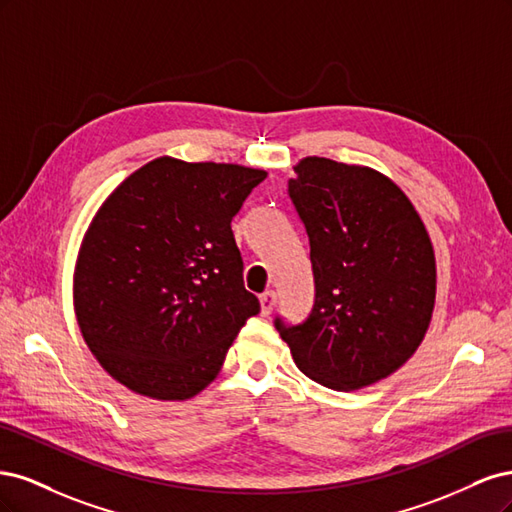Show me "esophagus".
<instances>
[{"instance_id": "obj_1", "label": "esophagus", "mask_w": 512, "mask_h": 512, "mask_svg": "<svg viewBox=\"0 0 512 512\" xmlns=\"http://www.w3.org/2000/svg\"><path fill=\"white\" fill-rule=\"evenodd\" d=\"M258 299H260V314L262 316H269L273 305H275V292L273 290H265Z\"/></svg>"}]
</instances>
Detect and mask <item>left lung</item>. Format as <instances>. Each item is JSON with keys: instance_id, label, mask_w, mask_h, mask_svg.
Masks as SVG:
<instances>
[{"instance_id": "8db88e82", "label": "left lung", "mask_w": 512, "mask_h": 512, "mask_svg": "<svg viewBox=\"0 0 512 512\" xmlns=\"http://www.w3.org/2000/svg\"><path fill=\"white\" fill-rule=\"evenodd\" d=\"M288 194L309 237L316 299L297 327L275 318L307 378L356 391L421 346L436 303V256L410 198L378 170L307 156Z\"/></svg>"}]
</instances>
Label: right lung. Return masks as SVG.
<instances>
[{"mask_svg":"<svg viewBox=\"0 0 512 512\" xmlns=\"http://www.w3.org/2000/svg\"><path fill=\"white\" fill-rule=\"evenodd\" d=\"M267 170L162 156L123 179L76 256L74 314L98 363L130 391L183 401L215 380L260 303L230 222Z\"/></svg>","mask_w":512,"mask_h":512,"instance_id":"add662e5","label":"right lung"}]
</instances>
